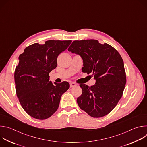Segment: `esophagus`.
Here are the masks:
<instances>
[{
	"instance_id": "esophagus-1",
	"label": "esophagus",
	"mask_w": 147,
	"mask_h": 147,
	"mask_svg": "<svg viewBox=\"0 0 147 147\" xmlns=\"http://www.w3.org/2000/svg\"><path fill=\"white\" fill-rule=\"evenodd\" d=\"M70 87H71H71H74L76 86V84L74 83V82H71V83L70 84Z\"/></svg>"
}]
</instances>
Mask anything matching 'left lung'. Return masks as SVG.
<instances>
[{
    "label": "left lung",
    "instance_id": "left-lung-1",
    "mask_svg": "<svg viewBox=\"0 0 147 147\" xmlns=\"http://www.w3.org/2000/svg\"><path fill=\"white\" fill-rule=\"evenodd\" d=\"M68 51L81 56L82 71L92 73L95 84L89 87L80 84L82 92L77 98L79 107L93 117L109 113L123 95L126 83L123 60L113 47L98 40H74Z\"/></svg>",
    "mask_w": 147,
    "mask_h": 147
}]
</instances>
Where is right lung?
I'll list each match as a JSON object with an SVG mask.
<instances>
[{
    "instance_id": "add662e5",
    "label": "right lung",
    "mask_w": 147,
    "mask_h": 147,
    "mask_svg": "<svg viewBox=\"0 0 147 147\" xmlns=\"http://www.w3.org/2000/svg\"><path fill=\"white\" fill-rule=\"evenodd\" d=\"M71 40L46 41L27 47L18 57L14 71L16 94L23 109L31 117L44 120L58 109L61 95L70 87L67 81L53 84L49 73L57 67V58Z\"/></svg>"
}]
</instances>
